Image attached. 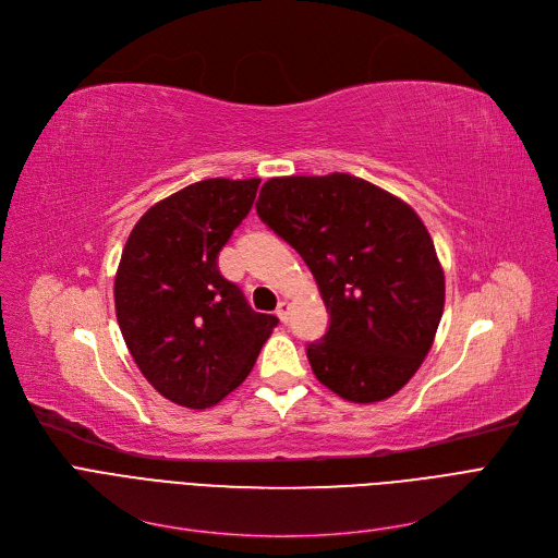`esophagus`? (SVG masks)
Wrapping results in <instances>:
<instances>
[{
    "label": "esophagus",
    "instance_id": "obj_1",
    "mask_svg": "<svg viewBox=\"0 0 558 558\" xmlns=\"http://www.w3.org/2000/svg\"><path fill=\"white\" fill-rule=\"evenodd\" d=\"M276 314H278V318L282 320V324H287V318H289V303H287V301H280Z\"/></svg>",
    "mask_w": 558,
    "mask_h": 558
}]
</instances>
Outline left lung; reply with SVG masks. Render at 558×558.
<instances>
[{"label":"left lung","instance_id":"1","mask_svg":"<svg viewBox=\"0 0 558 558\" xmlns=\"http://www.w3.org/2000/svg\"><path fill=\"white\" fill-rule=\"evenodd\" d=\"M255 210L305 259L330 312L326 335L305 348L318 383L353 402L400 391L429 353L446 301L418 215L350 173L271 179Z\"/></svg>","mask_w":558,"mask_h":558}]
</instances>
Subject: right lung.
<instances>
[{
    "instance_id": "obj_1",
    "label": "right lung",
    "mask_w": 558,
    "mask_h": 558,
    "mask_svg": "<svg viewBox=\"0 0 558 558\" xmlns=\"http://www.w3.org/2000/svg\"><path fill=\"white\" fill-rule=\"evenodd\" d=\"M257 187V179L187 185L156 203L124 246L117 320L142 375L175 404L205 409L238 389L278 326L217 264Z\"/></svg>"
}]
</instances>
